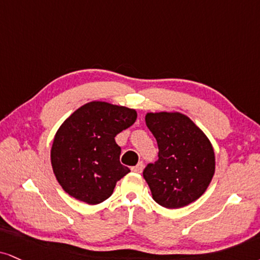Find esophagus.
<instances>
[{
	"label": "esophagus",
	"instance_id": "esophagus-1",
	"mask_svg": "<svg viewBox=\"0 0 260 260\" xmlns=\"http://www.w3.org/2000/svg\"><path fill=\"white\" fill-rule=\"evenodd\" d=\"M142 170H143V162L142 161H140L136 166L131 168V171L136 172V174H141V172H142Z\"/></svg>",
	"mask_w": 260,
	"mask_h": 260
}]
</instances>
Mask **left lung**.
<instances>
[{"label": "left lung", "mask_w": 260, "mask_h": 260, "mask_svg": "<svg viewBox=\"0 0 260 260\" xmlns=\"http://www.w3.org/2000/svg\"><path fill=\"white\" fill-rule=\"evenodd\" d=\"M146 124L158 143L159 159L143 170L152 197L166 208H179L203 195L214 175L210 140L179 112L147 113Z\"/></svg>", "instance_id": "left-lung-1"}]
</instances>
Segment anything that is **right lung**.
<instances>
[{
	"instance_id": "right-lung-1",
	"label": "right lung",
	"mask_w": 260,
	"mask_h": 260,
	"mask_svg": "<svg viewBox=\"0 0 260 260\" xmlns=\"http://www.w3.org/2000/svg\"><path fill=\"white\" fill-rule=\"evenodd\" d=\"M136 118L133 108L91 101L63 121L54 137L50 160L67 194L89 205L111 197L115 183L130 172L120 164L121 149L114 137Z\"/></svg>"
}]
</instances>
